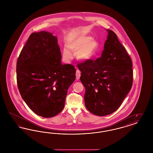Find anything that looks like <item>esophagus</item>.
<instances>
[{
    "label": "esophagus",
    "instance_id": "1",
    "mask_svg": "<svg viewBox=\"0 0 153 153\" xmlns=\"http://www.w3.org/2000/svg\"><path fill=\"white\" fill-rule=\"evenodd\" d=\"M76 79L79 80L80 79V76H81V72L79 69L76 70Z\"/></svg>",
    "mask_w": 153,
    "mask_h": 153
}]
</instances>
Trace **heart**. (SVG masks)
<instances>
[{
    "instance_id": "obj_1",
    "label": "heart",
    "mask_w": 153,
    "mask_h": 153,
    "mask_svg": "<svg viewBox=\"0 0 153 153\" xmlns=\"http://www.w3.org/2000/svg\"><path fill=\"white\" fill-rule=\"evenodd\" d=\"M63 49V56L66 59L72 57L71 52L76 53V58L81 62H86L93 58L97 51L99 43L95 39L82 33H75L67 37Z\"/></svg>"
}]
</instances>
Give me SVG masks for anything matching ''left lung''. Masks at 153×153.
Returning a JSON list of instances; mask_svg holds the SVG:
<instances>
[{
	"instance_id": "1",
	"label": "left lung",
	"mask_w": 153,
	"mask_h": 153,
	"mask_svg": "<svg viewBox=\"0 0 153 153\" xmlns=\"http://www.w3.org/2000/svg\"><path fill=\"white\" fill-rule=\"evenodd\" d=\"M108 36L102 56L77 65L80 80L85 88L88 110L97 116H106L118 109L131 90L132 61L117 34L106 30Z\"/></svg>"
}]
</instances>
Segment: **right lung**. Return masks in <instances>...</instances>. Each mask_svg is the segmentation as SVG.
Masks as SVG:
<instances>
[{
  "instance_id": "obj_1",
  "label": "right lung",
  "mask_w": 153,
  "mask_h": 153,
  "mask_svg": "<svg viewBox=\"0 0 153 153\" xmlns=\"http://www.w3.org/2000/svg\"><path fill=\"white\" fill-rule=\"evenodd\" d=\"M57 38L41 31L32 33L16 63L18 87L23 100L43 117L58 114L64 107L69 87L76 79V69L61 63Z\"/></svg>"
}]
</instances>
